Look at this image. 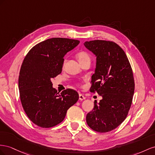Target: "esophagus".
Wrapping results in <instances>:
<instances>
[{"label":"esophagus","instance_id":"esophagus-1","mask_svg":"<svg viewBox=\"0 0 155 155\" xmlns=\"http://www.w3.org/2000/svg\"><path fill=\"white\" fill-rule=\"evenodd\" d=\"M86 98L84 95H83L82 94H79V100L82 101V100H84Z\"/></svg>","mask_w":155,"mask_h":155}]
</instances>
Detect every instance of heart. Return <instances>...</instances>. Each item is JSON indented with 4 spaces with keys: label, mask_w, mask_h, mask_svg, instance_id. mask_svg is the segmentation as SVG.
Masks as SVG:
<instances>
[{
    "label": "heart",
    "mask_w": 155,
    "mask_h": 155,
    "mask_svg": "<svg viewBox=\"0 0 155 155\" xmlns=\"http://www.w3.org/2000/svg\"><path fill=\"white\" fill-rule=\"evenodd\" d=\"M77 58L78 60V61H80V62H82V61L87 60H90V55L86 51H81V52H79L78 54H77ZM65 61H64V64H65Z\"/></svg>",
    "instance_id": "heart-1"
}]
</instances>
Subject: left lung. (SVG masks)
<instances>
[{
    "label": "left lung",
    "mask_w": 155,
    "mask_h": 155,
    "mask_svg": "<svg viewBox=\"0 0 155 155\" xmlns=\"http://www.w3.org/2000/svg\"><path fill=\"white\" fill-rule=\"evenodd\" d=\"M84 45L97 56L90 91L103 97L87 114V124L96 132H110L121 124L131 107L135 86L132 69L125 52L115 42L94 40Z\"/></svg>",
    "instance_id": "1"
}]
</instances>
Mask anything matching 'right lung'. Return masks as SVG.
I'll return each mask as SVG.
<instances>
[{
    "instance_id": "1",
    "label": "right lung",
    "mask_w": 155,
    "mask_h": 155,
    "mask_svg": "<svg viewBox=\"0 0 155 155\" xmlns=\"http://www.w3.org/2000/svg\"><path fill=\"white\" fill-rule=\"evenodd\" d=\"M79 43L69 38L48 39L26 55L19 72V95L26 114L35 125L42 128L58 125L78 100L77 91L70 88L58 94L51 78L61 73L64 56Z\"/></svg>"
}]
</instances>
